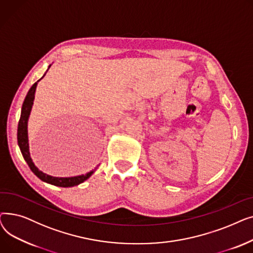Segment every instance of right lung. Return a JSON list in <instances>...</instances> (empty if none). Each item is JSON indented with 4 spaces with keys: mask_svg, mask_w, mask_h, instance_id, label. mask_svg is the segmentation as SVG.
Returning a JSON list of instances; mask_svg holds the SVG:
<instances>
[{
    "mask_svg": "<svg viewBox=\"0 0 253 253\" xmlns=\"http://www.w3.org/2000/svg\"><path fill=\"white\" fill-rule=\"evenodd\" d=\"M51 65H49L50 68ZM45 76V75H44ZM43 76V77H44ZM42 77V78H43ZM41 78V79H42ZM40 79V80H41ZM39 80V81H40ZM38 81V82H39ZM38 82H36L31 89L29 90L28 94H26L23 104H22V108H21V115H20V119H19V122H18V128H17V141H18V145H19V149L20 152L24 158L25 162L28 163L29 167L31 168V170L34 172L35 175H37L40 179L53 184V185H56V187H61V188H70V187H74V185H78L80 183L84 182L86 179H88L94 170H92L90 172H88L87 174H82V175H79V176H74V177H54V176H51L48 175L44 172H42L41 170H39L33 160L31 158L30 155V150H29V137H28V121H29V117L32 111V106L34 103V99H35V92H36V88L38 85Z\"/></svg>",
    "mask_w": 253,
    "mask_h": 253,
    "instance_id": "1",
    "label": "right lung"
}]
</instances>
